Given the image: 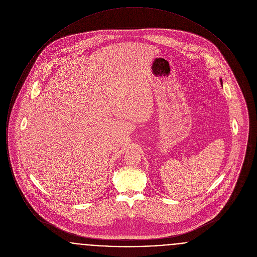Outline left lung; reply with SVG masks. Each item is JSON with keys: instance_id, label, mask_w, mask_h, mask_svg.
I'll return each mask as SVG.
<instances>
[{"instance_id": "obj_1", "label": "left lung", "mask_w": 257, "mask_h": 257, "mask_svg": "<svg viewBox=\"0 0 257 257\" xmlns=\"http://www.w3.org/2000/svg\"><path fill=\"white\" fill-rule=\"evenodd\" d=\"M221 83H222V81H221V79H220V84H221Z\"/></svg>"}]
</instances>
